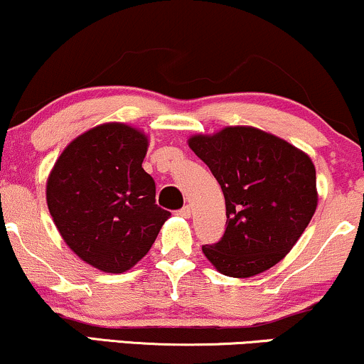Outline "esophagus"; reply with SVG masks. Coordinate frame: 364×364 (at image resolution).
<instances>
[{
  "label": "esophagus",
  "instance_id": "obj_1",
  "mask_svg": "<svg viewBox=\"0 0 364 364\" xmlns=\"http://www.w3.org/2000/svg\"><path fill=\"white\" fill-rule=\"evenodd\" d=\"M178 215L183 217V218H190L191 215V207L190 205H185L181 210H178Z\"/></svg>",
  "mask_w": 364,
  "mask_h": 364
}]
</instances>
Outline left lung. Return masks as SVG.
Masks as SVG:
<instances>
[{
  "label": "left lung",
  "instance_id": "1",
  "mask_svg": "<svg viewBox=\"0 0 364 364\" xmlns=\"http://www.w3.org/2000/svg\"><path fill=\"white\" fill-rule=\"evenodd\" d=\"M191 151L208 166L225 198L224 237L203 254L222 274L249 278L291 251L317 208L312 159L254 127L193 135Z\"/></svg>",
  "mask_w": 364,
  "mask_h": 364
}]
</instances>
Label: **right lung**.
Returning <instances> with one entry per match:
<instances>
[{
    "label": "right lung",
    "mask_w": 364,
    "mask_h": 364,
    "mask_svg": "<svg viewBox=\"0 0 364 364\" xmlns=\"http://www.w3.org/2000/svg\"><path fill=\"white\" fill-rule=\"evenodd\" d=\"M147 137L103 124L76 137L47 179V207L64 242L105 273H124L152 247L171 213L142 168Z\"/></svg>",
    "instance_id": "add662e5"
}]
</instances>
